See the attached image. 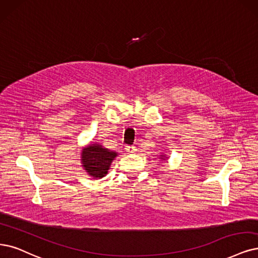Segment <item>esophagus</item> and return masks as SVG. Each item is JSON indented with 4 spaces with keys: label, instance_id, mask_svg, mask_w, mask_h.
Returning <instances> with one entry per match:
<instances>
[{
    "label": "esophagus",
    "instance_id": "esophagus-1",
    "mask_svg": "<svg viewBox=\"0 0 258 258\" xmlns=\"http://www.w3.org/2000/svg\"><path fill=\"white\" fill-rule=\"evenodd\" d=\"M125 150H126V152H128V153H135V152L137 151L135 146H126Z\"/></svg>",
    "mask_w": 258,
    "mask_h": 258
}]
</instances>
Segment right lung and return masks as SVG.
Instances as JSON below:
<instances>
[{"mask_svg":"<svg viewBox=\"0 0 258 258\" xmlns=\"http://www.w3.org/2000/svg\"><path fill=\"white\" fill-rule=\"evenodd\" d=\"M117 153L104 149L100 145H92L84 149L82 161L85 170L93 177H103L107 174L111 161Z\"/></svg>","mask_w":258,"mask_h":258,"instance_id":"obj_1","label":"right lung"}]
</instances>
